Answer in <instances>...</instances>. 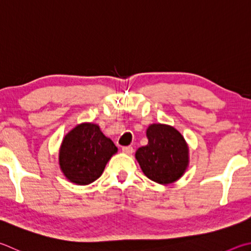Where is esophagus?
Listing matches in <instances>:
<instances>
[{
	"instance_id": "obj_1",
	"label": "esophagus",
	"mask_w": 251,
	"mask_h": 251,
	"mask_svg": "<svg viewBox=\"0 0 251 251\" xmlns=\"http://www.w3.org/2000/svg\"><path fill=\"white\" fill-rule=\"evenodd\" d=\"M122 150H123V152L126 153V154H131L134 152V149H133V147H130V146H127V147H123Z\"/></svg>"
}]
</instances>
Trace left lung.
Listing matches in <instances>:
<instances>
[{"label": "left lung", "mask_w": 251, "mask_h": 251, "mask_svg": "<svg viewBox=\"0 0 251 251\" xmlns=\"http://www.w3.org/2000/svg\"><path fill=\"white\" fill-rule=\"evenodd\" d=\"M148 144L135 153L141 171L159 184H170L180 179L189 167V146L175 127L154 123L146 130Z\"/></svg>", "instance_id": "obj_1"}]
</instances>
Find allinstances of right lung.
I'll return each mask as SVG.
<instances>
[{
    "instance_id": "1",
    "label": "right lung",
    "mask_w": 251,
    "mask_h": 251,
    "mask_svg": "<svg viewBox=\"0 0 251 251\" xmlns=\"http://www.w3.org/2000/svg\"><path fill=\"white\" fill-rule=\"evenodd\" d=\"M117 147L94 123H81L63 137L59 148V166L68 180L88 185L98 180Z\"/></svg>"
}]
</instances>
